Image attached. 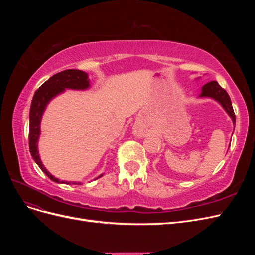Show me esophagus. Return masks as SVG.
I'll list each match as a JSON object with an SVG mask.
<instances>
[{
    "label": "esophagus",
    "instance_id": "1",
    "mask_svg": "<svg viewBox=\"0 0 255 255\" xmlns=\"http://www.w3.org/2000/svg\"><path fill=\"white\" fill-rule=\"evenodd\" d=\"M136 134H137V135H140V134H141V130H140L139 128H137V129H136Z\"/></svg>",
    "mask_w": 255,
    "mask_h": 255
}]
</instances>
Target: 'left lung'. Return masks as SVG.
I'll return each instance as SVG.
<instances>
[{
    "mask_svg": "<svg viewBox=\"0 0 255 255\" xmlns=\"http://www.w3.org/2000/svg\"><path fill=\"white\" fill-rule=\"evenodd\" d=\"M201 97H211L214 98L223 106V109L227 111V113L230 115V117L232 118L234 128H235V114L233 111L232 102H231V99L228 95V92L219 86V84L216 81H212L206 83L202 87Z\"/></svg>",
    "mask_w": 255,
    "mask_h": 255,
    "instance_id": "left-lung-1",
    "label": "left lung"
}]
</instances>
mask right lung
<instances>
[{
    "label": "right lung",
    "mask_w": 255,
    "mask_h": 255,
    "mask_svg": "<svg viewBox=\"0 0 255 255\" xmlns=\"http://www.w3.org/2000/svg\"><path fill=\"white\" fill-rule=\"evenodd\" d=\"M87 87H89V81L86 73L81 70H75V69H68V70H64L51 76L47 82H44L41 86L36 90L35 95L33 97L32 104H30V111H29V129H28L29 152L32 154L36 164L39 166L41 170L54 182L70 184V182L69 183L64 181L60 182L59 180L56 179V177H54L50 172L47 171V169L43 167L41 160L39 158V154H38V150H37V142H38V137H39V134H40V120H41L42 113L50 100L53 97L60 94V92H63L65 88L86 89ZM71 184H78V183H71Z\"/></svg>",
    "instance_id": "right-lung-1"
}]
</instances>
